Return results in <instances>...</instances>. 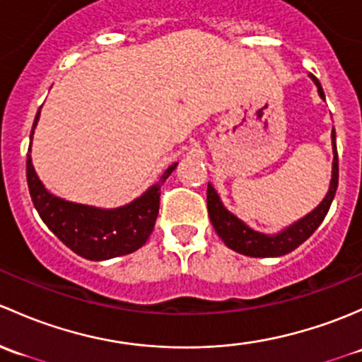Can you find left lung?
Masks as SVG:
<instances>
[{
    "instance_id": "left-lung-1",
    "label": "left lung",
    "mask_w": 362,
    "mask_h": 362,
    "mask_svg": "<svg viewBox=\"0 0 362 362\" xmlns=\"http://www.w3.org/2000/svg\"><path fill=\"white\" fill-rule=\"evenodd\" d=\"M310 80L314 81L317 87V94L322 100H326L322 87H320L319 80L314 74H308ZM331 146H333V165H331V181L327 193L324 199L320 200L317 207L312 209L308 214L300 218L298 221L291 223L289 226L282 228L277 233H263L258 230L251 228L247 223L237 218L233 212L223 204L221 197L216 192L214 186L209 182L207 185V211L209 218H211L212 226H214L216 233L221 237V240L228 245L232 251L240 252L244 256H251V258H279L288 252L294 251L298 245L303 244L315 230L319 228L320 223L326 218L327 211H329L331 202L334 199V193L338 188V153H337V134L334 129L331 130Z\"/></svg>"
}]
</instances>
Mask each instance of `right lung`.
<instances>
[{
  "instance_id": "1",
  "label": "right lung",
  "mask_w": 362,
  "mask_h": 362,
  "mask_svg": "<svg viewBox=\"0 0 362 362\" xmlns=\"http://www.w3.org/2000/svg\"><path fill=\"white\" fill-rule=\"evenodd\" d=\"M38 110L31 130V143L40 120ZM28 186L31 200L40 218L52 233L66 244L78 256L90 262L118 258L130 255L146 244L155 228L160 207V188L177 167L170 163L158 181H155L137 199L120 207H95L78 204L52 193L36 174L31 158V146L28 150Z\"/></svg>"
}]
</instances>
